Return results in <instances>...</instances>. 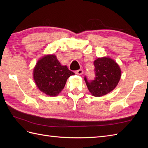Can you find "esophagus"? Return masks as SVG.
Listing matches in <instances>:
<instances>
[{
  "instance_id": "34e87169",
  "label": "esophagus",
  "mask_w": 148,
  "mask_h": 148,
  "mask_svg": "<svg viewBox=\"0 0 148 148\" xmlns=\"http://www.w3.org/2000/svg\"><path fill=\"white\" fill-rule=\"evenodd\" d=\"M75 73L77 75H82L83 74V71L82 70V69H79V70L76 71V72H75Z\"/></svg>"
}]
</instances>
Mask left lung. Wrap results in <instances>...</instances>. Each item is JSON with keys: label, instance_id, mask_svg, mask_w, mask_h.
I'll return each instance as SVG.
<instances>
[{"label": "left lung", "instance_id": "obj_1", "mask_svg": "<svg viewBox=\"0 0 148 148\" xmlns=\"http://www.w3.org/2000/svg\"><path fill=\"white\" fill-rule=\"evenodd\" d=\"M94 65L95 79L88 82L84 77V81L91 94L100 97L112 92L118 85L121 76V71L117 62L107 56L96 59Z\"/></svg>", "mask_w": 148, "mask_h": 148}]
</instances>
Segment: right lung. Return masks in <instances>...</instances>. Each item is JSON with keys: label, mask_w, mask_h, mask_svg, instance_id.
Wrapping results in <instances>:
<instances>
[{"label": "right lung", "mask_w": 148, "mask_h": 148, "mask_svg": "<svg viewBox=\"0 0 148 148\" xmlns=\"http://www.w3.org/2000/svg\"><path fill=\"white\" fill-rule=\"evenodd\" d=\"M73 72L67 65H62L53 54L42 56L37 60L33 70V78L38 89L46 95L56 97L65 85Z\"/></svg>", "instance_id": "add662e5"}]
</instances>
